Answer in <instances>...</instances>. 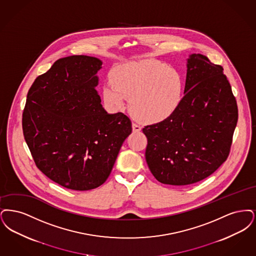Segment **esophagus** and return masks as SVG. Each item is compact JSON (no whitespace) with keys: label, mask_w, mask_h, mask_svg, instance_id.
<instances>
[{"label":"esophagus","mask_w":256,"mask_h":256,"mask_svg":"<svg viewBox=\"0 0 256 256\" xmlns=\"http://www.w3.org/2000/svg\"><path fill=\"white\" fill-rule=\"evenodd\" d=\"M132 128H133V132H134V133L140 132L142 130V127L140 125H138L136 123H133L132 124Z\"/></svg>","instance_id":"1"}]
</instances>
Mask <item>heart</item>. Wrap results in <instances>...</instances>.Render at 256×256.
<instances>
[{"label": "heart", "instance_id": "obj_1", "mask_svg": "<svg viewBox=\"0 0 256 256\" xmlns=\"http://www.w3.org/2000/svg\"><path fill=\"white\" fill-rule=\"evenodd\" d=\"M112 84L103 89L105 101L120 110L130 98L134 116L144 122L168 118L182 100V79L178 72L156 60L127 63L112 76Z\"/></svg>", "mask_w": 256, "mask_h": 256}]
</instances>
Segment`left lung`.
<instances>
[{"mask_svg": "<svg viewBox=\"0 0 256 256\" xmlns=\"http://www.w3.org/2000/svg\"><path fill=\"white\" fill-rule=\"evenodd\" d=\"M222 70L206 56L191 54L184 96L177 110L142 129L148 142L146 162L160 182L192 184L210 176L226 160L238 108Z\"/></svg>", "mask_w": 256, "mask_h": 256, "instance_id": "8db88e82", "label": "left lung"}]
</instances>
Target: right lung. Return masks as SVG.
<instances>
[{"label":"right lung","mask_w":256,"mask_h":256,"mask_svg":"<svg viewBox=\"0 0 256 256\" xmlns=\"http://www.w3.org/2000/svg\"><path fill=\"white\" fill-rule=\"evenodd\" d=\"M102 62L72 56L58 59L35 79L22 112V133L34 162L56 184L72 190L96 188L108 178L130 118L108 114L96 87Z\"/></svg>","instance_id":"right-lung-1"}]
</instances>
